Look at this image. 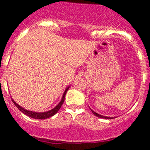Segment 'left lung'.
<instances>
[{"label":"left lung","instance_id":"8db88e82","mask_svg":"<svg viewBox=\"0 0 150 150\" xmlns=\"http://www.w3.org/2000/svg\"><path fill=\"white\" fill-rule=\"evenodd\" d=\"M90 109H91V108H90ZM91 112H92V113H93L94 115H95V116H96L97 117L102 118V119H113V117H108V116H102V115L98 114V113H97V112H95V111H93L91 109Z\"/></svg>","mask_w":150,"mask_h":150}]
</instances>
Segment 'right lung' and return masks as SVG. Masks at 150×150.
Segmentation results:
<instances>
[{"instance_id": "add662e5", "label": "right lung", "mask_w": 150, "mask_h": 150, "mask_svg": "<svg viewBox=\"0 0 150 150\" xmlns=\"http://www.w3.org/2000/svg\"><path fill=\"white\" fill-rule=\"evenodd\" d=\"M68 88H69V87H67V88H66L65 91H64V92L63 96H62V100H61V101L59 102V104H58V105H57L55 108H53L52 110H50L47 111V112H33V111L27 110L22 108V107H21V106L18 105V104H17L16 103V102L14 101L13 100H13V102L14 103V104H15L16 107L17 108H18V109L21 111V112H22L23 113H25V115H27L28 116H30V117L33 118V119H37V120H45V119H48V118L54 116V115H55V113H57V112L59 110V109L61 108L62 105L63 104L64 101V97H65L66 92L67 91Z\"/></svg>"}]
</instances>
